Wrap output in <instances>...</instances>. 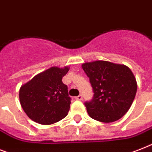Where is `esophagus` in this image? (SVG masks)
Returning <instances> with one entry per match:
<instances>
[{
	"label": "esophagus",
	"mask_w": 152,
	"mask_h": 152,
	"mask_svg": "<svg viewBox=\"0 0 152 152\" xmlns=\"http://www.w3.org/2000/svg\"><path fill=\"white\" fill-rule=\"evenodd\" d=\"M75 98H76V100H78V101H81V100L83 99V97H82V95H79V96H77V97H75Z\"/></svg>",
	"instance_id": "34e87169"
}]
</instances>
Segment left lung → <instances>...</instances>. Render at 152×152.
Returning a JSON list of instances; mask_svg holds the SVG:
<instances>
[{
    "label": "left lung",
    "instance_id": "1",
    "mask_svg": "<svg viewBox=\"0 0 152 152\" xmlns=\"http://www.w3.org/2000/svg\"><path fill=\"white\" fill-rule=\"evenodd\" d=\"M82 68L94 93L93 99L85 103L90 117L102 123L121 119L130 108L137 89L130 69L107 61L85 62Z\"/></svg>",
    "mask_w": 152,
    "mask_h": 152
}]
</instances>
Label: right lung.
I'll return each instance as SVG.
<instances>
[{"label": "right lung", "mask_w": 152, "mask_h": 152, "mask_svg": "<svg viewBox=\"0 0 152 152\" xmlns=\"http://www.w3.org/2000/svg\"><path fill=\"white\" fill-rule=\"evenodd\" d=\"M69 70V66H53L22 85L19 101L29 119L42 125H50L67 115L71 98L62 77Z\"/></svg>", "instance_id": "add662e5"}]
</instances>
